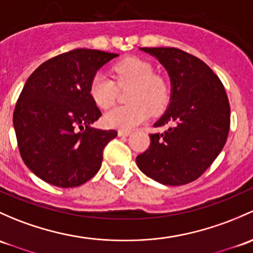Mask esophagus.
<instances>
[{
    "label": "esophagus",
    "instance_id": "esophagus-1",
    "mask_svg": "<svg viewBox=\"0 0 253 253\" xmlns=\"http://www.w3.org/2000/svg\"><path fill=\"white\" fill-rule=\"evenodd\" d=\"M118 134L119 137H128L131 134V131H122V129H119Z\"/></svg>",
    "mask_w": 253,
    "mask_h": 253
}]
</instances>
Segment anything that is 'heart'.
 Here are the masks:
<instances>
[{
  "mask_svg": "<svg viewBox=\"0 0 253 253\" xmlns=\"http://www.w3.org/2000/svg\"><path fill=\"white\" fill-rule=\"evenodd\" d=\"M114 78L116 80L98 71L89 84V95L100 109L114 104L118 86L131 87L128 93L131 104L115 106L104 115V124L110 128L129 131L147 120L150 111L159 113L166 108L169 100V84L164 78L155 75L154 66L147 60L137 57L121 60L114 66Z\"/></svg>",
  "mask_w": 253,
  "mask_h": 253,
  "instance_id": "b5f03b06",
  "label": "heart"
}]
</instances>
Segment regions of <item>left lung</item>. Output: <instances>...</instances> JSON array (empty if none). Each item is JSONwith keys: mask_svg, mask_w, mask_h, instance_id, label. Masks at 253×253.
I'll use <instances>...</instances> for the list:
<instances>
[{"mask_svg": "<svg viewBox=\"0 0 253 253\" xmlns=\"http://www.w3.org/2000/svg\"><path fill=\"white\" fill-rule=\"evenodd\" d=\"M166 69L171 98L150 134V145L135 159L145 175L165 185L198 179L224 147L230 126V106L218 76L203 60L171 47L140 48Z\"/></svg>", "mask_w": 253, "mask_h": 253, "instance_id": "8db88e82", "label": "left lung"}]
</instances>
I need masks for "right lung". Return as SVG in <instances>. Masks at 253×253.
<instances>
[{"instance_id": "right-lung-1", "label": "right lung", "mask_w": 253, "mask_h": 253, "mask_svg": "<svg viewBox=\"0 0 253 253\" xmlns=\"http://www.w3.org/2000/svg\"><path fill=\"white\" fill-rule=\"evenodd\" d=\"M118 55L70 50L41 64L24 84L13 125L24 164L44 182L74 188L99 171L103 149L118 132L91 127L102 113L89 95V84Z\"/></svg>"}]
</instances>
